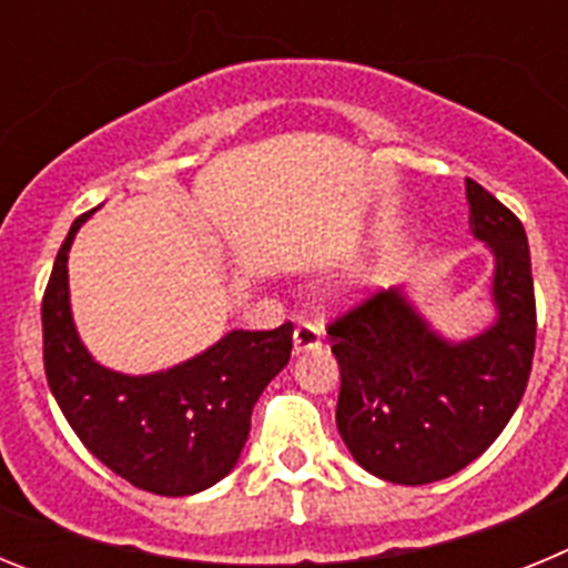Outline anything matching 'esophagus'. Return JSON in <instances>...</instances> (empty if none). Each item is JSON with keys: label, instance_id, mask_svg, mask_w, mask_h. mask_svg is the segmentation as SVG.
<instances>
[{"label": "esophagus", "instance_id": "esophagus-1", "mask_svg": "<svg viewBox=\"0 0 568 568\" xmlns=\"http://www.w3.org/2000/svg\"><path fill=\"white\" fill-rule=\"evenodd\" d=\"M321 344H324V327H321V324H313V321H301L293 333L295 355L310 353V349H318Z\"/></svg>", "mask_w": 568, "mask_h": 568}]
</instances>
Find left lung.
I'll use <instances>...</instances> for the list:
<instances>
[{
  "label": "left lung",
  "instance_id": "8db88e82",
  "mask_svg": "<svg viewBox=\"0 0 568 568\" xmlns=\"http://www.w3.org/2000/svg\"><path fill=\"white\" fill-rule=\"evenodd\" d=\"M469 230L495 261L489 327L446 338L404 287L329 324L341 366L335 424L346 449L389 484L444 480L484 455L524 398L535 355V284L520 219L466 179Z\"/></svg>",
  "mask_w": 568,
  "mask_h": 568
}]
</instances>
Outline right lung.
<instances>
[{
    "label": "right lung",
    "instance_id": "right-lung-1",
    "mask_svg": "<svg viewBox=\"0 0 568 568\" xmlns=\"http://www.w3.org/2000/svg\"><path fill=\"white\" fill-rule=\"evenodd\" d=\"M90 213L70 227L42 298L50 393L79 440L128 484L168 498L210 489L239 464L255 400L293 353V324L233 329L159 373L102 366L79 338L68 287L70 244Z\"/></svg>",
    "mask_w": 568,
    "mask_h": 568
}]
</instances>
